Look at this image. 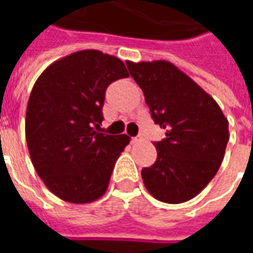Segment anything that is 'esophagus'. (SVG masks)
Returning <instances> with one entry per match:
<instances>
[{"label": "esophagus", "mask_w": 253, "mask_h": 253, "mask_svg": "<svg viewBox=\"0 0 253 253\" xmlns=\"http://www.w3.org/2000/svg\"><path fill=\"white\" fill-rule=\"evenodd\" d=\"M131 141H132V143L142 142V141H143V138L141 137V135H137V137H132V138H131Z\"/></svg>", "instance_id": "esophagus-1"}]
</instances>
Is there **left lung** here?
<instances>
[{
	"mask_svg": "<svg viewBox=\"0 0 253 253\" xmlns=\"http://www.w3.org/2000/svg\"><path fill=\"white\" fill-rule=\"evenodd\" d=\"M153 121L165 128L154 142L157 160L143 168L149 194L164 203L195 198L221 167L229 141L228 119L206 90L168 61H127Z\"/></svg>",
	"mask_w": 253,
	"mask_h": 253,
	"instance_id": "1",
	"label": "left lung"
}]
</instances>
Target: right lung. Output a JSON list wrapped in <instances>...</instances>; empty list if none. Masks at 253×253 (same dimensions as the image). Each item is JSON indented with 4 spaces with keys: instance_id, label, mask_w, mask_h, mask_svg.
<instances>
[{
    "instance_id": "right-lung-1",
    "label": "right lung",
    "mask_w": 253,
    "mask_h": 253,
    "mask_svg": "<svg viewBox=\"0 0 253 253\" xmlns=\"http://www.w3.org/2000/svg\"><path fill=\"white\" fill-rule=\"evenodd\" d=\"M128 77L119 58L81 50L58 59L36 80L27 104L25 138L44 186L62 201H97L130 137L97 132L105 89Z\"/></svg>"
}]
</instances>
